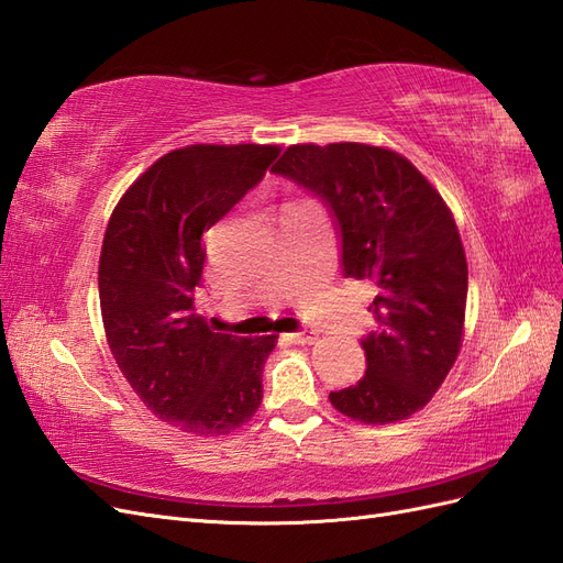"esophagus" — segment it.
Returning a JSON list of instances; mask_svg holds the SVG:
<instances>
[{"instance_id":"obj_1","label":"esophagus","mask_w":563,"mask_h":563,"mask_svg":"<svg viewBox=\"0 0 563 563\" xmlns=\"http://www.w3.org/2000/svg\"><path fill=\"white\" fill-rule=\"evenodd\" d=\"M292 340L299 342V344H313L316 340H319V333H316V330L305 328V330H297V333H292Z\"/></svg>"}]
</instances>
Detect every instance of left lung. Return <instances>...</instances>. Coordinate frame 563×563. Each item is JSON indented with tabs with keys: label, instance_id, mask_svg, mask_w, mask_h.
<instances>
[{
	"label": "left lung",
	"instance_id": "8db88e82",
	"mask_svg": "<svg viewBox=\"0 0 563 563\" xmlns=\"http://www.w3.org/2000/svg\"><path fill=\"white\" fill-rule=\"evenodd\" d=\"M271 170L323 201L342 276L378 292L364 378L330 401L362 423L407 419L438 393L464 333L468 266L450 209L405 156L362 142L292 144Z\"/></svg>",
	"mask_w": 563,
	"mask_h": 563
}]
</instances>
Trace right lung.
Returning a JSON list of instances; mask_svg holds the SVG:
<instances>
[{
    "label": "right lung",
    "mask_w": 563,
    "mask_h": 563,
    "mask_svg": "<svg viewBox=\"0 0 563 563\" xmlns=\"http://www.w3.org/2000/svg\"><path fill=\"white\" fill-rule=\"evenodd\" d=\"M280 154L276 144H190L128 187L99 256V305L113 358L158 419L225 435L262 405V371L278 335L216 333L195 311L219 223Z\"/></svg>",
    "instance_id": "add662e5"
}]
</instances>
